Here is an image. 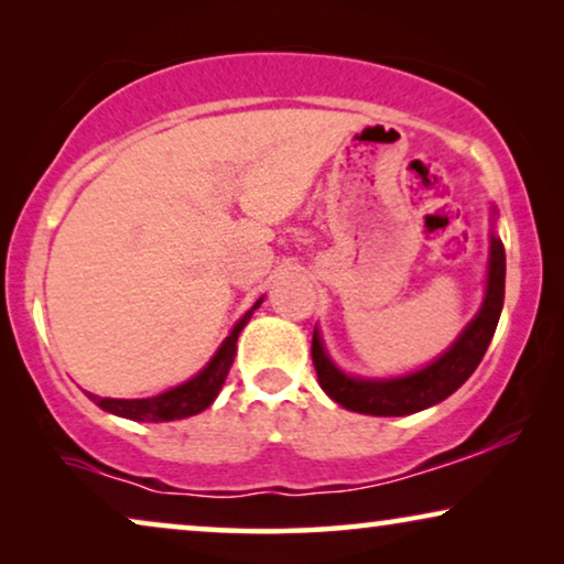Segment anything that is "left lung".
Wrapping results in <instances>:
<instances>
[{"instance_id": "1", "label": "left lung", "mask_w": 564, "mask_h": 564, "mask_svg": "<svg viewBox=\"0 0 564 564\" xmlns=\"http://www.w3.org/2000/svg\"><path fill=\"white\" fill-rule=\"evenodd\" d=\"M503 295L506 251L500 238L490 236L488 284H485L482 307L442 357L431 361L429 367L419 369V372L390 377V380H361V377L344 375L328 359L318 328H315L311 351L321 388L326 390L330 400L344 405L346 411L367 415H411L423 411V408L442 403L444 398H449L454 390L469 380V375L482 361L490 338L496 334L500 311H503Z\"/></svg>"}]
</instances>
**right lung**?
Returning <instances> with one entry per match:
<instances>
[{"instance_id": "add662e5", "label": "right lung", "mask_w": 564, "mask_h": 564, "mask_svg": "<svg viewBox=\"0 0 564 564\" xmlns=\"http://www.w3.org/2000/svg\"><path fill=\"white\" fill-rule=\"evenodd\" d=\"M261 303H264V297H259L251 311H246L243 318L236 323L234 330H230V336L220 344V349L215 351V357L207 361L203 372H197L192 380L176 384V388L153 398L118 400V398H99L87 392L89 400H95V403L107 413L122 415V419H130V421H143V423H161V421H176V419L197 415L199 411H205L215 398H218L223 382H226L228 377V369L234 365L238 334H241L246 323L251 321L253 311H257Z\"/></svg>"}]
</instances>
